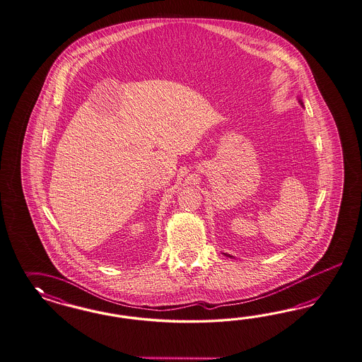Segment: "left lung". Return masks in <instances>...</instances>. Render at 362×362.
<instances>
[{
	"label": "left lung",
	"mask_w": 362,
	"mask_h": 362,
	"mask_svg": "<svg viewBox=\"0 0 362 362\" xmlns=\"http://www.w3.org/2000/svg\"><path fill=\"white\" fill-rule=\"evenodd\" d=\"M298 102H300V103H301V105H303V102H301V100H300V99H298ZM303 106H304V105H303ZM224 255H226V256H230V255H227V253H224ZM230 257H232V256H230Z\"/></svg>",
	"instance_id": "obj_1"
}]
</instances>
